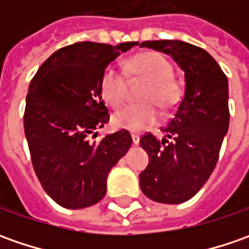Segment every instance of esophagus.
<instances>
[{
	"label": "esophagus",
	"instance_id": "esophagus-1",
	"mask_svg": "<svg viewBox=\"0 0 249 249\" xmlns=\"http://www.w3.org/2000/svg\"><path fill=\"white\" fill-rule=\"evenodd\" d=\"M131 140H133V144H134V145H139L140 144V137L137 134L133 133V134H131Z\"/></svg>",
	"mask_w": 249,
	"mask_h": 249
}]
</instances>
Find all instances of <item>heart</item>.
Segmentation results:
<instances>
[{
	"label": "heart",
	"instance_id": "obj_1",
	"mask_svg": "<svg viewBox=\"0 0 249 249\" xmlns=\"http://www.w3.org/2000/svg\"><path fill=\"white\" fill-rule=\"evenodd\" d=\"M129 72L134 80L148 83L141 94L144 104H133L112 116V123L118 129L139 133L157 123L158 105L163 112L172 110L181 97L180 84L172 79L173 66L159 53H142L131 58ZM100 90L102 98L112 108H120L129 94V82L126 74L109 65L101 77Z\"/></svg>",
	"mask_w": 249,
	"mask_h": 249
}]
</instances>
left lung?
I'll return each mask as SVG.
<instances>
[{
    "mask_svg": "<svg viewBox=\"0 0 249 249\" xmlns=\"http://www.w3.org/2000/svg\"><path fill=\"white\" fill-rule=\"evenodd\" d=\"M140 47L170 55L184 71V95L160 127L167 139L152 133L140 139L149 157L140 173L141 191L155 202L181 204L201 190L219 159L230 119L227 77L205 50L193 44L157 40Z\"/></svg>",
    "mask_w": 249,
    "mask_h": 249,
    "instance_id": "8db88e82",
    "label": "left lung"
}]
</instances>
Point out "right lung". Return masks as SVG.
<instances>
[{
  "label": "right lung",
  "instance_id": "obj_1",
  "mask_svg": "<svg viewBox=\"0 0 249 249\" xmlns=\"http://www.w3.org/2000/svg\"><path fill=\"white\" fill-rule=\"evenodd\" d=\"M137 41H82L53 53L34 74L24 108V134L34 172L58 205L82 209L100 202L107 177L131 147L127 130L92 142L109 120L102 100V73Z\"/></svg>",
  "mask_w": 249,
  "mask_h": 249
}]
</instances>
